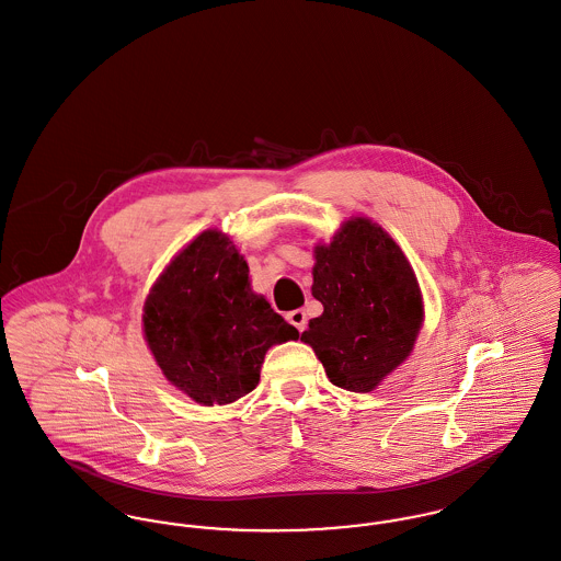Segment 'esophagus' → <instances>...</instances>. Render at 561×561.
Masks as SVG:
<instances>
[{
    "instance_id": "1",
    "label": "esophagus",
    "mask_w": 561,
    "mask_h": 561,
    "mask_svg": "<svg viewBox=\"0 0 561 561\" xmlns=\"http://www.w3.org/2000/svg\"><path fill=\"white\" fill-rule=\"evenodd\" d=\"M287 321L298 330V332H305L306 323H308V319H306V312L302 308H298V310H291L289 314H287Z\"/></svg>"
}]
</instances>
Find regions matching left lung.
I'll list each match as a JSON object with an SVG mask.
<instances>
[{"label":"left lung","mask_w":561,"mask_h":561,"mask_svg":"<svg viewBox=\"0 0 561 561\" xmlns=\"http://www.w3.org/2000/svg\"><path fill=\"white\" fill-rule=\"evenodd\" d=\"M312 296L323 312L302 341L328 379L370 392L409 356L422 325L415 274L397 242L368 218L343 225L330 247L314 249Z\"/></svg>","instance_id":"left-lung-1"}]
</instances>
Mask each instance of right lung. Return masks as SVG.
<instances>
[{
    "instance_id": "right-lung-1",
    "label": "right lung",
    "mask_w": 561,
    "mask_h": 561,
    "mask_svg": "<svg viewBox=\"0 0 561 561\" xmlns=\"http://www.w3.org/2000/svg\"><path fill=\"white\" fill-rule=\"evenodd\" d=\"M146 341L164 377L202 405L253 392L265 352L298 339L249 283L233 242L204 231L162 272L144 308Z\"/></svg>"
}]
</instances>
